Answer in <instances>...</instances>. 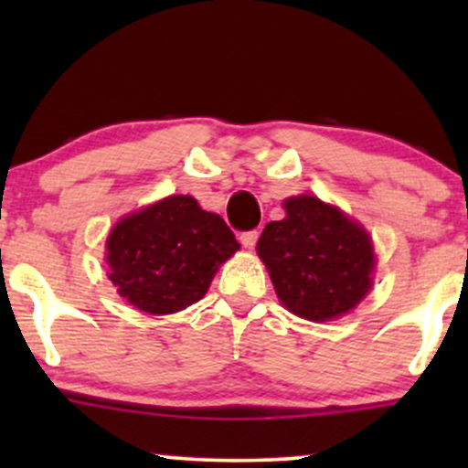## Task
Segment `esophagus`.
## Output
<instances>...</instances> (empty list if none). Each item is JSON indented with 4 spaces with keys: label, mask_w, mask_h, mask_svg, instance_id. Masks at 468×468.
Wrapping results in <instances>:
<instances>
[{
    "label": "esophagus",
    "mask_w": 468,
    "mask_h": 468,
    "mask_svg": "<svg viewBox=\"0 0 468 468\" xmlns=\"http://www.w3.org/2000/svg\"><path fill=\"white\" fill-rule=\"evenodd\" d=\"M257 238H260V233H257V230H244V233L239 235V241L244 249H252V246L257 244Z\"/></svg>",
    "instance_id": "obj_1"
}]
</instances>
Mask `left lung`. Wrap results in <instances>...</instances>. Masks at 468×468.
I'll return each instance as SVG.
<instances>
[{"label": "left lung", "instance_id": "1", "mask_svg": "<svg viewBox=\"0 0 468 468\" xmlns=\"http://www.w3.org/2000/svg\"><path fill=\"white\" fill-rule=\"evenodd\" d=\"M286 218L268 222L257 255L282 302L308 321H332L361 303L376 264L367 230L316 196L283 202Z\"/></svg>", "mask_w": 468, "mask_h": 468}]
</instances>
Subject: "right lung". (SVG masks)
Wrapping results in <instances>:
<instances>
[{"label": "right lung", "instance_id": "add662e5", "mask_svg": "<svg viewBox=\"0 0 468 468\" xmlns=\"http://www.w3.org/2000/svg\"><path fill=\"white\" fill-rule=\"evenodd\" d=\"M105 246L110 282L147 314H174L200 302L218 268L239 250L227 222L191 196H169L122 218Z\"/></svg>", "mask_w": 468, "mask_h": 468}]
</instances>
